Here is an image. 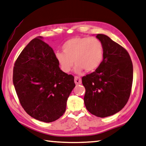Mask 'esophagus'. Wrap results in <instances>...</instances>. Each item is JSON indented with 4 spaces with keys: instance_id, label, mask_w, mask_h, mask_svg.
<instances>
[{
    "instance_id": "obj_1",
    "label": "esophagus",
    "mask_w": 146,
    "mask_h": 146,
    "mask_svg": "<svg viewBox=\"0 0 146 146\" xmlns=\"http://www.w3.org/2000/svg\"><path fill=\"white\" fill-rule=\"evenodd\" d=\"M75 83L77 85L82 84V80L78 76H75Z\"/></svg>"
}]
</instances>
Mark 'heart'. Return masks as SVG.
I'll return each mask as SVG.
<instances>
[{"label": "heart", "instance_id": "b5f03b06", "mask_svg": "<svg viewBox=\"0 0 146 146\" xmlns=\"http://www.w3.org/2000/svg\"><path fill=\"white\" fill-rule=\"evenodd\" d=\"M63 52H57L55 59L64 73H69L74 62L75 72L81 74L84 70L91 73L96 71L102 62L104 48L99 39L89 37H75L62 45Z\"/></svg>", "mask_w": 146, "mask_h": 146}]
</instances>
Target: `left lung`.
<instances>
[{
	"label": "left lung",
	"instance_id": "8db88e82",
	"mask_svg": "<svg viewBox=\"0 0 146 146\" xmlns=\"http://www.w3.org/2000/svg\"><path fill=\"white\" fill-rule=\"evenodd\" d=\"M104 55L100 67L82 78L86 89L84 103L90 113L106 117L119 112L128 102L133 82V64L128 52L105 34Z\"/></svg>",
	"mask_w": 146,
	"mask_h": 146
}]
</instances>
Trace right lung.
<instances>
[{
	"mask_svg": "<svg viewBox=\"0 0 146 146\" xmlns=\"http://www.w3.org/2000/svg\"><path fill=\"white\" fill-rule=\"evenodd\" d=\"M41 36L29 42L13 68V82L23 109L44 123L59 119L75 87L74 76L60 70L54 50Z\"/></svg>",
	"mask_w": 146,
	"mask_h": 146,
	"instance_id": "add662e5",
	"label": "right lung"
}]
</instances>
